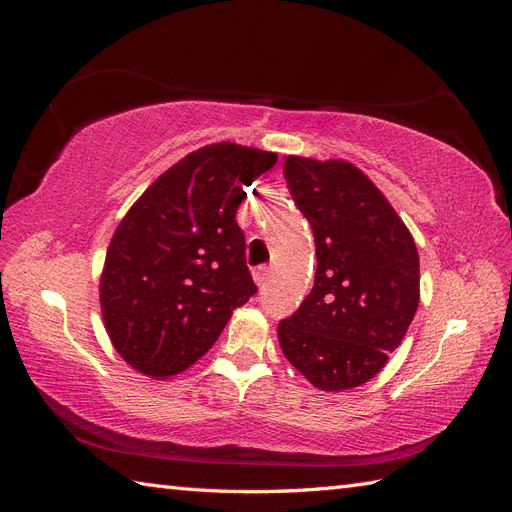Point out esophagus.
<instances>
[{
  "label": "esophagus",
  "mask_w": 512,
  "mask_h": 512,
  "mask_svg": "<svg viewBox=\"0 0 512 512\" xmlns=\"http://www.w3.org/2000/svg\"><path fill=\"white\" fill-rule=\"evenodd\" d=\"M271 275H273L271 267H258L254 271V282L258 284V288H265V284L271 280Z\"/></svg>",
  "instance_id": "esophagus-1"
}]
</instances>
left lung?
Segmentation results:
<instances>
[{"mask_svg":"<svg viewBox=\"0 0 512 512\" xmlns=\"http://www.w3.org/2000/svg\"><path fill=\"white\" fill-rule=\"evenodd\" d=\"M284 177L312 224L318 265L312 292L277 324V339L316 389L348 391L378 374L410 327L421 299L416 245L354 164L288 156Z\"/></svg>","mask_w":512,"mask_h":512,"instance_id":"1","label":"left lung"}]
</instances>
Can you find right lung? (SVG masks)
Here are the masks:
<instances>
[{
  "instance_id": "right-lung-1",
  "label": "right lung",
  "mask_w": 512,
  "mask_h": 512,
  "mask_svg": "<svg viewBox=\"0 0 512 512\" xmlns=\"http://www.w3.org/2000/svg\"><path fill=\"white\" fill-rule=\"evenodd\" d=\"M271 151L213 143L162 173L130 207L100 275L104 329L136 371L166 380L194 365L258 290L235 215Z\"/></svg>"
}]
</instances>
